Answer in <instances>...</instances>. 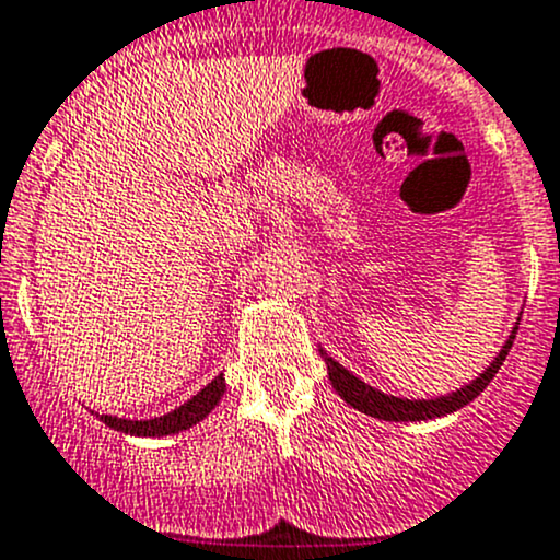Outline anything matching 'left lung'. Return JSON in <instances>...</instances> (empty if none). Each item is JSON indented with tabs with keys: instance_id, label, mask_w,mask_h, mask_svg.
Instances as JSON below:
<instances>
[{
	"instance_id": "left-lung-1",
	"label": "left lung",
	"mask_w": 560,
	"mask_h": 560,
	"mask_svg": "<svg viewBox=\"0 0 560 560\" xmlns=\"http://www.w3.org/2000/svg\"><path fill=\"white\" fill-rule=\"evenodd\" d=\"M517 327H513V335L508 338V343L502 346L499 357L493 359L491 368H486L472 384L462 386L458 392L448 394V397H438V399H402V397H388V394L378 392V388L368 386L364 381H359L357 375H351L343 364L335 362L332 357H327L322 351L327 362V375L329 384H332L335 392L340 394V399L351 405V408L362 410V413L373 416V419H384V421H427V419H438V416H448L453 410L464 408L467 402H472L475 397L493 381V375L499 373L502 368L504 357L508 351L513 349Z\"/></svg>"
}]
</instances>
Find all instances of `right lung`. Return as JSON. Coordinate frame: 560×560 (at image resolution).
Here are the masks:
<instances>
[{"label":"right lung","mask_w":560,"mask_h":560,"mask_svg":"<svg viewBox=\"0 0 560 560\" xmlns=\"http://www.w3.org/2000/svg\"><path fill=\"white\" fill-rule=\"evenodd\" d=\"M222 394H225V378L217 375L209 386H203L201 392L192 399H187L185 405L172 410V413L161 416V419L150 421H131V419H117V416H98L107 427L117 429V432L137 434V438H166V434H176L182 429H190L192 423L203 421L206 416L214 410V405L220 402Z\"/></svg>","instance_id":"right-lung-1"}]
</instances>
